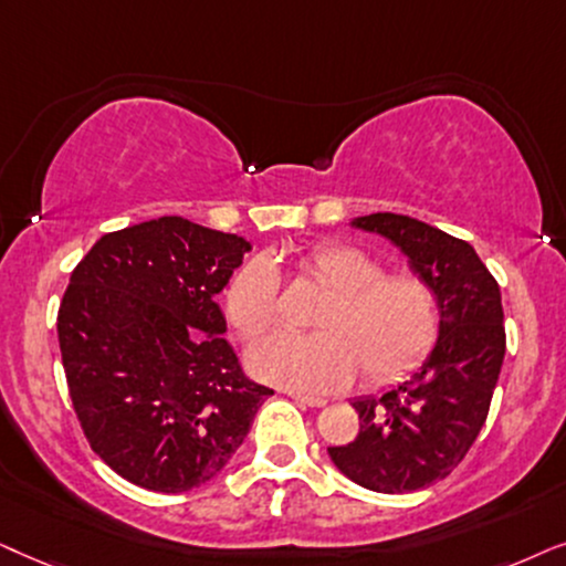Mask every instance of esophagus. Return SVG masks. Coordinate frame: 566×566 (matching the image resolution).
I'll return each mask as SVG.
<instances>
[{
    "label": "esophagus",
    "instance_id": "1",
    "mask_svg": "<svg viewBox=\"0 0 566 566\" xmlns=\"http://www.w3.org/2000/svg\"><path fill=\"white\" fill-rule=\"evenodd\" d=\"M292 401H297L300 406H311V409H321V406H326L328 401L326 398H318V396H303V394H290Z\"/></svg>",
    "mask_w": 566,
    "mask_h": 566
}]
</instances>
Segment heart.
I'll use <instances>...</instances> for the list:
<instances>
[{"instance_id": "obj_1", "label": "heart", "mask_w": 566, "mask_h": 566, "mask_svg": "<svg viewBox=\"0 0 566 566\" xmlns=\"http://www.w3.org/2000/svg\"><path fill=\"white\" fill-rule=\"evenodd\" d=\"M300 271L328 297L315 307V334H274L248 352L259 378L295 390H336L361 370L367 386L403 378L440 334V300L411 271L386 274L370 253L321 243L303 253ZM282 282L269 259L248 261L224 290V313L243 338L269 334L282 315Z\"/></svg>"}]
</instances>
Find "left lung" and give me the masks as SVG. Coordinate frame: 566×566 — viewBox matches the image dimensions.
Instances as JSON below:
<instances>
[{"label":"left lung","mask_w":566,"mask_h":566,"mask_svg":"<svg viewBox=\"0 0 566 566\" xmlns=\"http://www.w3.org/2000/svg\"><path fill=\"white\" fill-rule=\"evenodd\" d=\"M352 224L388 238L427 279L440 300V336L409 380L352 403L357 440L328 455L354 484L409 494L450 476L484 427L504 359L500 284L473 245L413 217L378 212Z\"/></svg>","instance_id":"obj_1"}]
</instances>
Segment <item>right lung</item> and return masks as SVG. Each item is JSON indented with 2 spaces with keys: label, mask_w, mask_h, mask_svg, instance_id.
Masks as SVG:
<instances>
[{
  "label": "right lung",
  "mask_w": 566,
  "mask_h": 566,
  "mask_svg": "<svg viewBox=\"0 0 566 566\" xmlns=\"http://www.w3.org/2000/svg\"><path fill=\"white\" fill-rule=\"evenodd\" d=\"M248 251L245 238L157 217L103 235L72 271L56 318L66 386L120 479L163 494L207 484L274 396L245 378L214 300Z\"/></svg>",
  "instance_id": "right-lung-1"
}]
</instances>
